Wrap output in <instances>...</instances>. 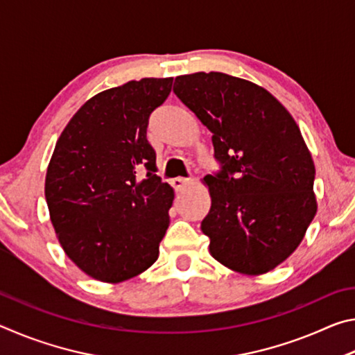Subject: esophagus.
<instances>
[{"instance_id": "obj_1", "label": "esophagus", "mask_w": 355, "mask_h": 355, "mask_svg": "<svg viewBox=\"0 0 355 355\" xmlns=\"http://www.w3.org/2000/svg\"><path fill=\"white\" fill-rule=\"evenodd\" d=\"M188 183H189V180L188 178H183V177H177V178L172 180V186L177 191H182Z\"/></svg>"}]
</instances>
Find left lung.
Returning a JSON list of instances; mask_svg holds the SVG:
<instances>
[{"instance_id":"left-lung-1","label":"left lung","mask_w":355,"mask_h":355,"mask_svg":"<svg viewBox=\"0 0 355 355\" xmlns=\"http://www.w3.org/2000/svg\"><path fill=\"white\" fill-rule=\"evenodd\" d=\"M173 94L211 131L219 163L205 177L209 252L233 271H271L316 213L315 164L299 127L263 87L220 71L177 76Z\"/></svg>"}]
</instances>
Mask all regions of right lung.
I'll use <instances>...</instances> for the list:
<instances>
[{
	"label": "right lung",
	"instance_id": "1",
	"mask_svg": "<svg viewBox=\"0 0 355 355\" xmlns=\"http://www.w3.org/2000/svg\"><path fill=\"white\" fill-rule=\"evenodd\" d=\"M173 78H142L86 101L64 128L45 178L62 249L91 277L117 284L146 271L169 227L173 191L155 175L148 119Z\"/></svg>",
	"mask_w": 355,
	"mask_h": 355
}]
</instances>
